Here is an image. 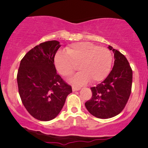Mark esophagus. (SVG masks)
<instances>
[{"mask_svg":"<svg viewBox=\"0 0 148 148\" xmlns=\"http://www.w3.org/2000/svg\"><path fill=\"white\" fill-rule=\"evenodd\" d=\"M81 90V88L74 87V86H73V87H72V90L73 91H77V90Z\"/></svg>","mask_w":148,"mask_h":148,"instance_id":"1","label":"esophagus"}]
</instances>
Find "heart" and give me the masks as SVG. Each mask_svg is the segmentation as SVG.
Instances as JSON below:
<instances>
[{"label":"heart","instance_id":"obj_1","mask_svg":"<svg viewBox=\"0 0 148 148\" xmlns=\"http://www.w3.org/2000/svg\"><path fill=\"white\" fill-rule=\"evenodd\" d=\"M113 56L106 47L88 42H76L58 52L54 57V64L58 72L63 77H69L79 67V72L69 79L72 85L82 86L90 81H102L109 74Z\"/></svg>","mask_w":148,"mask_h":148}]
</instances>
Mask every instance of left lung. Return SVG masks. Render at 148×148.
I'll return each mask as SVG.
<instances>
[{"label":"left lung","mask_w":148,"mask_h":148,"mask_svg":"<svg viewBox=\"0 0 148 148\" xmlns=\"http://www.w3.org/2000/svg\"><path fill=\"white\" fill-rule=\"evenodd\" d=\"M114 53V65L111 72L101 83L90 89L91 99L85 103L89 113L101 119L118 115L130 98L132 85V70L125 56L108 46Z\"/></svg>","instance_id":"left-lung-1"}]
</instances>
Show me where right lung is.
Masks as SVG:
<instances>
[{
  "instance_id": "1",
  "label": "right lung",
  "mask_w": 148,
  "mask_h": 148,
  "mask_svg": "<svg viewBox=\"0 0 148 148\" xmlns=\"http://www.w3.org/2000/svg\"><path fill=\"white\" fill-rule=\"evenodd\" d=\"M60 42L40 44L22 58L17 74L18 93L23 106L33 118L49 121L59 114L67 95L72 92L57 74L54 57Z\"/></svg>"
}]
</instances>
